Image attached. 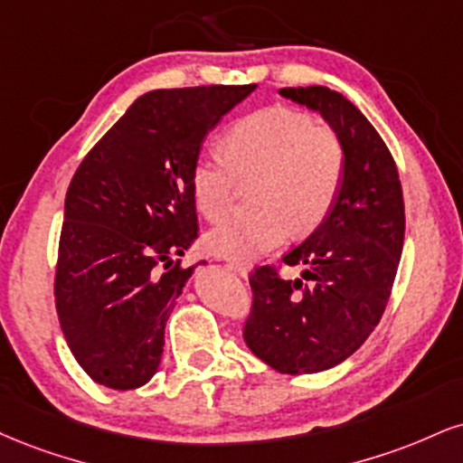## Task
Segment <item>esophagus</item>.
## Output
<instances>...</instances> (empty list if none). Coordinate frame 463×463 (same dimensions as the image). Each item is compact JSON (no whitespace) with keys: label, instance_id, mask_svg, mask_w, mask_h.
Masks as SVG:
<instances>
[{"label":"esophagus","instance_id":"esophagus-1","mask_svg":"<svg viewBox=\"0 0 463 463\" xmlns=\"http://www.w3.org/2000/svg\"><path fill=\"white\" fill-rule=\"evenodd\" d=\"M226 265L231 267V269L235 271V274L241 276V278H248L250 276V265H246V263H239V260H226Z\"/></svg>","mask_w":463,"mask_h":463}]
</instances>
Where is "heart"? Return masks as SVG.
I'll list each match as a JSON object with an SVG mask.
<instances>
[{
  "mask_svg": "<svg viewBox=\"0 0 463 463\" xmlns=\"http://www.w3.org/2000/svg\"><path fill=\"white\" fill-rule=\"evenodd\" d=\"M224 159L200 157L192 168V198L207 220L231 211L239 185L252 187L254 215L232 217L207 232L211 252L252 260L319 228L336 203L345 175L338 136L287 108L259 109L237 120L220 140Z\"/></svg>",
  "mask_w": 463,
  "mask_h": 463,
  "instance_id": "b5f03b06",
  "label": "heart"
}]
</instances>
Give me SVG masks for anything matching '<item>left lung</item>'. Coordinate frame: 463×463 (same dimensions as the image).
<instances>
[{
	"instance_id": "8db88e82",
	"label": "left lung",
	"mask_w": 463,
	"mask_h": 463,
	"mask_svg": "<svg viewBox=\"0 0 463 463\" xmlns=\"http://www.w3.org/2000/svg\"><path fill=\"white\" fill-rule=\"evenodd\" d=\"M278 94L319 114L345 150L332 211L282 256L302 274L282 280L259 267L250 278L254 304L243 341L274 371L302 375L338 366L375 330L397 276L405 211L391 150L354 103L321 86Z\"/></svg>"
}]
</instances>
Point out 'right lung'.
I'll return each mask as SVG.
<instances>
[{
	"label": "right lung",
	"instance_id": "right-lung-1",
	"mask_svg": "<svg viewBox=\"0 0 463 463\" xmlns=\"http://www.w3.org/2000/svg\"><path fill=\"white\" fill-rule=\"evenodd\" d=\"M256 90H153L131 103L72 176L64 200L55 308L72 355L94 382L133 391L153 380L165 321L198 265L192 168L204 137Z\"/></svg>",
	"mask_w": 463,
	"mask_h": 463
}]
</instances>
